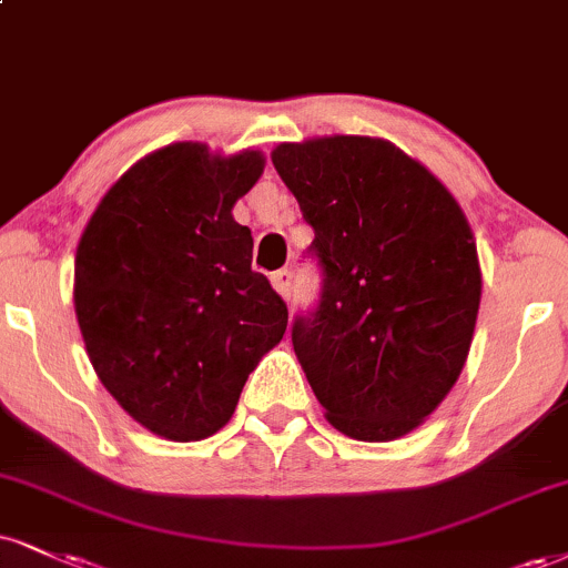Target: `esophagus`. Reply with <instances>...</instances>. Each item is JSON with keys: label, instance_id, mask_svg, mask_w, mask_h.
<instances>
[{"label": "esophagus", "instance_id": "1", "mask_svg": "<svg viewBox=\"0 0 568 568\" xmlns=\"http://www.w3.org/2000/svg\"><path fill=\"white\" fill-rule=\"evenodd\" d=\"M291 283H293L291 270H277L275 275H272V285H275V291L285 298V302L291 298Z\"/></svg>", "mask_w": 568, "mask_h": 568}]
</instances>
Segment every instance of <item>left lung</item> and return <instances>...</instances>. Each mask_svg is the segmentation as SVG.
I'll list each match as a JSON object with an SVG mask.
<instances>
[{
	"mask_svg": "<svg viewBox=\"0 0 568 568\" xmlns=\"http://www.w3.org/2000/svg\"><path fill=\"white\" fill-rule=\"evenodd\" d=\"M296 195L323 272L291 341L341 434L405 436L466 365L481 302L476 243L447 187L373 136L285 142L272 153Z\"/></svg>",
	"mask_w": 568,
	"mask_h": 568,
	"instance_id": "obj_1",
	"label": "left lung"
}]
</instances>
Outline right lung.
I'll use <instances>...</instances> for the list:
<instances>
[{"mask_svg": "<svg viewBox=\"0 0 568 568\" xmlns=\"http://www.w3.org/2000/svg\"><path fill=\"white\" fill-rule=\"evenodd\" d=\"M262 172L256 150H155L108 190L79 241L73 304L89 359L163 439L216 434L288 325V306L251 270V230L232 219Z\"/></svg>", "mask_w": 568, "mask_h": 568, "instance_id": "add662e5", "label": "right lung"}]
</instances>
